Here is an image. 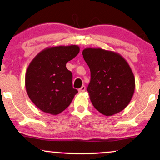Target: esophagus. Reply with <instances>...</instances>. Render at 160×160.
I'll return each instance as SVG.
<instances>
[{"label": "esophagus", "instance_id": "esophagus-1", "mask_svg": "<svg viewBox=\"0 0 160 160\" xmlns=\"http://www.w3.org/2000/svg\"><path fill=\"white\" fill-rule=\"evenodd\" d=\"M79 92H85L86 91V86H82V87L81 88H80V89H79Z\"/></svg>", "mask_w": 160, "mask_h": 160}]
</instances>
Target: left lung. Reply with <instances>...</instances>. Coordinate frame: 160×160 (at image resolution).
<instances>
[{"label":"left lung","instance_id":"8db88e82","mask_svg":"<svg viewBox=\"0 0 160 160\" xmlns=\"http://www.w3.org/2000/svg\"><path fill=\"white\" fill-rule=\"evenodd\" d=\"M82 54L90 69L87 91L95 109L108 117L124 110L135 88V76L127 61L119 53L102 48H86Z\"/></svg>","mask_w":160,"mask_h":160}]
</instances>
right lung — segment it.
I'll return each instance as SVG.
<instances>
[{
    "instance_id": "obj_1",
    "label": "right lung",
    "mask_w": 160,
    "mask_h": 160,
    "mask_svg": "<svg viewBox=\"0 0 160 160\" xmlns=\"http://www.w3.org/2000/svg\"><path fill=\"white\" fill-rule=\"evenodd\" d=\"M80 52L78 45L56 46L43 49L30 62L25 73V89L40 111L59 114L78 92L72 86V74L66 68Z\"/></svg>"
}]
</instances>
